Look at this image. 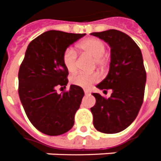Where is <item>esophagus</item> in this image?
<instances>
[{
  "mask_svg": "<svg viewBox=\"0 0 161 161\" xmlns=\"http://www.w3.org/2000/svg\"><path fill=\"white\" fill-rule=\"evenodd\" d=\"M84 93H85V94H86V95H88V94H90V92L88 91V90H84Z\"/></svg>",
  "mask_w": 161,
  "mask_h": 161,
  "instance_id": "34e87169",
  "label": "esophagus"
}]
</instances>
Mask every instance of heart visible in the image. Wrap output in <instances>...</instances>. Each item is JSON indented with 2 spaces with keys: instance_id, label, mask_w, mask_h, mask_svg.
Segmentation results:
<instances>
[{
  "instance_id": "heart-1",
  "label": "heart",
  "mask_w": 161,
  "mask_h": 161,
  "mask_svg": "<svg viewBox=\"0 0 161 161\" xmlns=\"http://www.w3.org/2000/svg\"><path fill=\"white\" fill-rule=\"evenodd\" d=\"M80 49L84 53L89 54L94 58V62L96 65L103 66L106 62L104 54L106 53V44L101 40L95 38H88L80 42L78 45ZM62 62L65 68L69 73H74L77 69L78 65V55L73 47H68L62 54ZM99 77L96 74H83L79 73L73 75L70 79L72 84L80 86L82 88H89L93 84L98 81Z\"/></svg>"
}]
</instances>
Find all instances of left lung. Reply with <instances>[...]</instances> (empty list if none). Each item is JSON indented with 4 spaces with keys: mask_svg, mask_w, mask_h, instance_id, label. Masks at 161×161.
Returning a JSON list of instances; mask_svg holds the SVG:
<instances>
[{
    "mask_svg": "<svg viewBox=\"0 0 161 161\" xmlns=\"http://www.w3.org/2000/svg\"><path fill=\"white\" fill-rule=\"evenodd\" d=\"M111 47V62L107 77L97 85L112 89L111 97L93 93L95 105L91 108L93 126L99 132L117 133L129 126L143 103L147 73L141 51L130 36L119 30L92 33Z\"/></svg>",
    "mask_w": 161,
    "mask_h": 161,
    "instance_id": "8db88e82",
    "label": "left lung"
}]
</instances>
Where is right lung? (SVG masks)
Listing matches in <instances>:
<instances>
[{"label":"right lung","instance_id":"right-lung-1","mask_svg":"<svg viewBox=\"0 0 161 161\" xmlns=\"http://www.w3.org/2000/svg\"><path fill=\"white\" fill-rule=\"evenodd\" d=\"M85 35L49 30L34 39L26 50L18 73V93L30 122L47 135L63 134L75 124L84 91L71 85L58 93L56 87H66L68 82L62 54Z\"/></svg>","mask_w":161,"mask_h":161}]
</instances>
